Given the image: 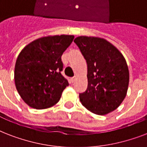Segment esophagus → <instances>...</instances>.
<instances>
[{
	"instance_id": "esophagus-1",
	"label": "esophagus",
	"mask_w": 147,
	"mask_h": 147,
	"mask_svg": "<svg viewBox=\"0 0 147 147\" xmlns=\"http://www.w3.org/2000/svg\"><path fill=\"white\" fill-rule=\"evenodd\" d=\"M75 81H76V78H75V77H73V78H71V83L75 82Z\"/></svg>"
}]
</instances>
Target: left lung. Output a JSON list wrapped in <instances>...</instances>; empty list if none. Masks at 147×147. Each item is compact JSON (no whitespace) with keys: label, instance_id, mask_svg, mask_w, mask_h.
<instances>
[{"label":"left lung","instance_id":"left-lung-1","mask_svg":"<svg viewBox=\"0 0 147 147\" xmlns=\"http://www.w3.org/2000/svg\"><path fill=\"white\" fill-rule=\"evenodd\" d=\"M74 42L88 65V88L79 94L85 108L105 115L121 105L127 95L129 70L122 53L103 38L82 36Z\"/></svg>","mask_w":147,"mask_h":147}]
</instances>
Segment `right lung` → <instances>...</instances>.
I'll return each mask as SVG.
<instances>
[{
	"mask_svg": "<svg viewBox=\"0 0 147 147\" xmlns=\"http://www.w3.org/2000/svg\"><path fill=\"white\" fill-rule=\"evenodd\" d=\"M73 39L72 35L43 36L29 43L20 53L15 65V85L30 107L46 109L59 100L69 85L61 74V56Z\"/></svg>",
	"mask_w": 147,
	"mask_h": 147,
	"instance_id": "add662e5",
	"label": "right lung"
}]
</instances>
